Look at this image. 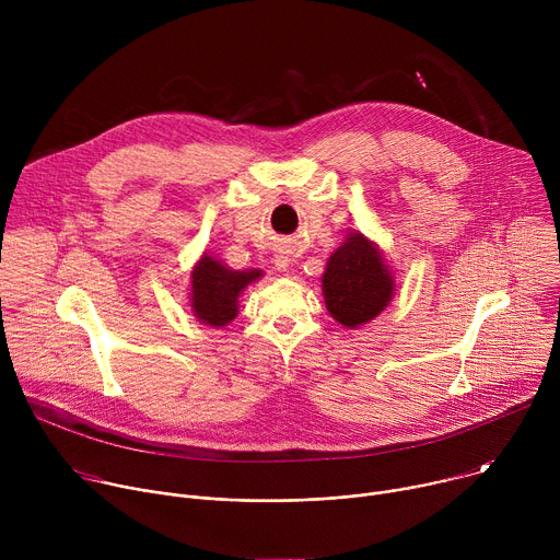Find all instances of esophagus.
I'll return each instance as SVG.
<instances>
[{"instance_id":"esophagus-1","label":"esophagus","mask_w":560,"mask_h":560,"mask_svg":"<svg viewBox=\"0 0 560 560\" xmlns=\"http://www.w3.org/2000/svg\"><path fill=\"white\" fill-rule=\"evenodd\" d=\"M288 266H290V259H288V257H283V255H277V257H275V268H277V270L285 272Z\"/></svg>"}]
</instances>
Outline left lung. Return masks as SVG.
<instances>
[{
    "mask_svg": "<svg viewBox=\"0 0 560 560\" xmlns=\"http://www.w3.org/2000/svg\"><path fill=\"white\" fill-rule=\"evenodd\" d=\"M322 290L335 322L357 330L387 307L396 281L378 244L361 230H352L330 255L322 277Z\"/></svg>",
    "mask_w": 560,
    "mask_h": 560,
    "instance_id": "left-lung-1",
    "label": "left lung"
}]
</instances>
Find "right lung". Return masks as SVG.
I'll return each mask as SVG.
<instances>
[{"instance_id": "right-lung-1", "label": "right lung", "mask_w": 560, "mask_h": 560, "mask_svg": "<svg viewBox=\"0 0 560 560\" xmlns=\"http://www.w3.org/2000/svg\"><path fill=\"white\" fill-rule=\"evenodd\" d=\"M261 277V270H232L203 253L190 272L188 305L201 324L223 328L238 314V296Z\"/></svg>"}]
</instances>
